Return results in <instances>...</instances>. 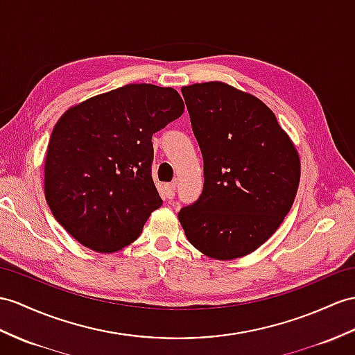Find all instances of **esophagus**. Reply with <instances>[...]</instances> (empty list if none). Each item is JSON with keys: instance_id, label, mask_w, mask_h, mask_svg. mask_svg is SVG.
I'll list each match as a JSON object with an SVG mask.
<instances>
[{"instance_id": "esophagus-1", "label": "esophagus", "mask_w": 355, "mask_h": 355, "mask_svg": "<svg viewBox=\"0 0 355 355\" xmlns=\"http://www.w3.org/2000/svg\"><path fill=\"white\" fill-rule=\"evenodd\" d=\"M175 193H176V184L175 182L167 184L166 185V196H167V198L175 197Z\"/></svg>"}]
</instances>
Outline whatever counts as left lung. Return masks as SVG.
Returning <instances> with one entry per match:
<instances>
[{
    "instance_id": "1",
    "label": "left lung",
    "mask_w": 355,
    "mask_h": 355,
    "mask_svg": "<svg viewBox=\"0 0 355 355\" xmlns=\"http://www.w3.org/2000/svg\"><path fill=\"white\" fill-rule=\"evenodd\" d=\"M203 155L202 196L178 214L198 252L217 261L261 247L291 211L300 157L274 112L221 81L182 87Z\"/></svg>"
}]
</instances>
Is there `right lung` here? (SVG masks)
Returning <instances> with one entry per match:
<instances>
[{
	"instance_id": "obj_1",
	"label": "right lung",
	"mask_w": 355,
	"mask_h": 355,
	"mask_svg": "<svg viewBox=\"0 0 355 355\" xmlns=\"http://www.w3.org/2000/svg\"><path fill=\"white\" fill-rule=\"evenodd\" d=\"M171 87L128 84L69 108L51 134L45 197L78 243L116 253L162 205L152 179V135L182 116Z\"/></svg>"
}]
</instances>
